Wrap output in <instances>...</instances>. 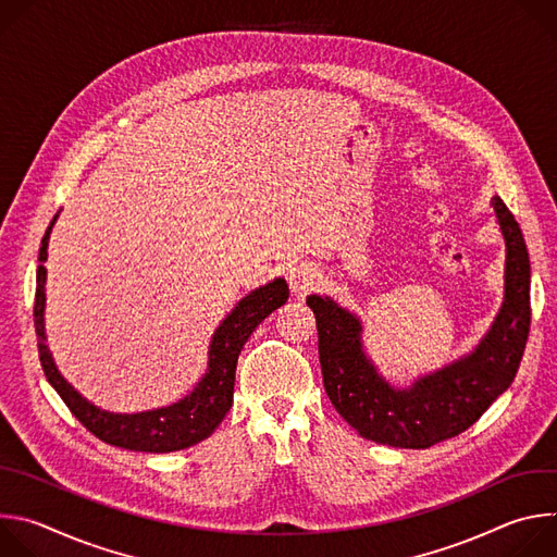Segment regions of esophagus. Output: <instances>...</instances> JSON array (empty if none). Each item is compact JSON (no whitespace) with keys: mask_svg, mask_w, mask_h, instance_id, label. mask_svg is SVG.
Wrapping results in <instances>:
<instances>
[{"mask_svg":"<svg viewBox=\"0 0 557 557\" xmlns=\"http://www.w3.org/2000/svg\"><path fill=\"white\" fill-rule=\"evenodd\" d=\"M286 280H288V286H290L293 295H306L314 286L317 273L310 264L295 262L286 269Z\"/></svg>","mask_w":557,"mask_h":557,"instance_id":"esophagus-1","label":"esophagus"}]
</instances>
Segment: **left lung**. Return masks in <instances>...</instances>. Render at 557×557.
Wrapping results in <instances>:
<instances>
[{"instance_id":"obj_1","label":"left lung","mask_w":557,"mask_h":557,"mask_svg":"<svg viewBox=\"0 0 557 557\" xmlns=\"http://www.w3.org/2000/svg\"><path fill=\"white\" fill-rule=\"evenodd\" d=\"M492 207L505 240V295L490 331L471 352L392 385L363 346L361 320L329 295H308L320 335L324 387L359 436L404 449H425L458 436L513 383L531 326V264L522 231L500 196Z\"/></svg>"}]
</instances>
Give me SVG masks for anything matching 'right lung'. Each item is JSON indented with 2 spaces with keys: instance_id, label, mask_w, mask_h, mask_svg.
I'll use <instances>...</instances> for the list:
<instances>
[{
  "instance_id": "right-lung-1",
  "label": "right lung",
  "mask_w": 557,
  "mask_h": 557,
  "mask_svg": "<svg viewBox=\"0 0 557 557\" xmlns=\"http://www.w3.org/2000/svg\"><path fill=\"white\" fill-rule=\"evenodd\" d=\"M59 213L52 218L50 226L39 249V267H37V290H35V331H37V346L39 359L46 372L48 383L57 389L63 404L70 412L82 421L86 430H90L97 438L108 445L134 449V451H149V454H168L191 447L207 436L222 423L226 412L233 404V385H235V366L240 357L247 339L253 331L267 320V317L286 304L288 299V284L284 277H275L273 282L251 290L247 297L235 304V308L224 317L215 333L209 342L207 352V372L187 392L181 401L134 412V414H119L101 410L99 406L90 404L86 396L78 394L59 372L52 352L46 344V260H48V240L52 226Z\"/></svg>"
}]
</instances>
